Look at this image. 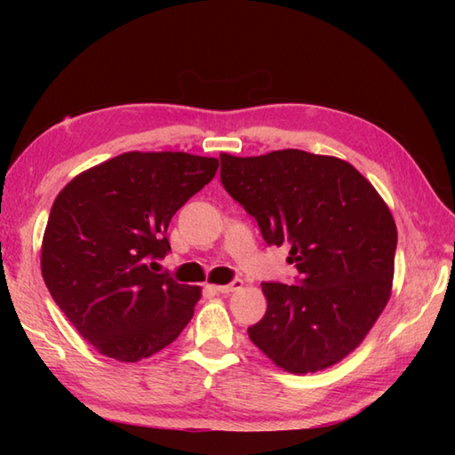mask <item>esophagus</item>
Here are the masks:
<instances>
[{
	"mask_svg": "<svg viewBox=\"0 0 455 455\" xmlns=\"http://www.w3.org/2000/svg\"><path fill=\"white\" fill-rule=\"evenodd\" d=\"M215 289L219 293H235V291H238V289H243V282H240V279H235L233 283H228V285H215Z\"/></svg>",
	"mask_w": 455,
	"mask_h": 455,
	"instance_id": "esophagus-1",
	"label": "esophagus"
}]
</instances>
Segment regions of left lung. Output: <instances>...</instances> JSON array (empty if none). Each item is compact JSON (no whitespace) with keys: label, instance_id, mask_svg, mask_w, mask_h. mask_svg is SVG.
<instances>
[{"label":"left lung","instance_id":"1","mask_svg":"<svg viewBox=\"0 0 455 455\" xmlns=\"http://www.w3.org/2000/svg\"><path fill=\"white\" fill-rule=\"evenodd\" d=\"M220 181L267 244L289 246L299 285L262 283L266 315L248 336L277 367L315 373L354 352L387 305L397 227L352 164L285 148L220 154Z\"/></svg>","mask_w":455,"mask_h":455}]
</instances>
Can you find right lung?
Returning a JSON list of instances; mask_svg holds the SVG:
<instances>
[{
    "instance_id": "right-lung-1",
    "label": "right lung",
    "mask_w": 455,
    "mask_h": 455,
    "mask_svg": "<svg viewBox=\"0 0 455 455\" xmlns=\"http://www.w3.org/2000/svg\"><path fill=\"white\" fill-rule=\"evenodd\" d=\"M217 158L124 152L82 172L48 217L41 272L56 305L100 354L140 362L172 344L201 287L154 274L176 211L215 178Z\"/></svg>"
}]
</instances>
